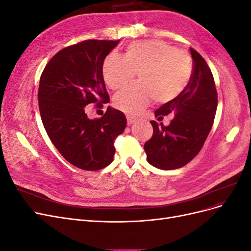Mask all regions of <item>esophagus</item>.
I'll use <instances>...</instances> for the list:
<instances>
[{
  "mask_svg": "<svg viewBox=\"0 0 251 251\" xmlns=\"http://www.w3.org/2000/svg\"><path fill=\"white\" fill-rule=\"evenodd\" d=\"M126 121H127V125L131 126L135 121V119L132 116H130V115H126Z\"/></svg>",
  "mask_w": 251,
  "mask_h": 251,
  "instance_id": "obj_1",
  "label": "esophagus"
}]
</instances>
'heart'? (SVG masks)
Wrapping results in <instances>:
<instances>
[{"instance_id":"obj_1","label":"heart","mask_w":251,"mask_h":251,"mask_svg":"<svg viewBox=\"0 0 251 251\" xmlns=\"http://www.w3.org/2000/svg\"><path fill=\"white\" fill-rule=\"evenodd\" d=\"M138 73L139 82L128 86L113 98L114 105L131 115L156 102H170L183 92L192 79L193 65L187 53L162 41L131 44L125 56L110 53L102 63V77L111 89H119Z\"/></svg>"}]
</instances>
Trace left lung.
Here are the masks:
<instances>
[{
  "mask_svg": "<svg viewBox=\"0 0 251 251\" xmlns=\"http://www.w3.org/2000/svg\"><path fill=\"white\" fill-rule=\"evenodd\" d=\"M193 74L187 88L176 100L155 111V116L174 114L170 126L151 120L153 136L144 143L148 162L160 170H176L198 155L211 130L218 94L212 73L205 59L191 48Z\"/></svg>",
  "mask_w": 251,
  "mask_h": 251,
  "instance_id": "obj_1",
  "label": "left lung"
}]
</instances>
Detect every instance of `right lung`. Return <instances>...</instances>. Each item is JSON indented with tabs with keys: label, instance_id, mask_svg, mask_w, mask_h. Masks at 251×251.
<instances>
[{
	"label": "right lung",
	"instance_id": "right-lung-1",
	"mask_svg": "<svg viewBox=\"0 0 251 251\" xmlns=\"http://www.w3.org/2000/svg\"><path fill=\"white\" fill-rule=\"evenodd\" d=\"M118 43L87 40L66 47L41 75L39 107L45 130L60 155L80 170L108 166L115 154L114 141L126 126L119 110L108 107L102 117L90 119L86 108H102L110 101L102 63Z\"/></svg>",
	"mask_w": 251,
	"mask_h": 251
}]
</instances>
